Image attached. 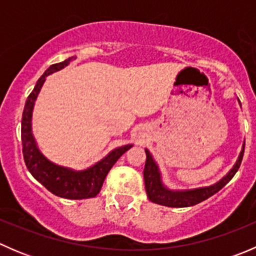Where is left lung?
I'll list each match as a JSON object with an SVG mask.
<instances>
[{
  "mask_svg": "<svg viewBox=\"0 0 256 256\" xmlns=\"http://www.w3.org/2000/svg\"><path fill=\"white\" fill-rule=\"evenodd\" d=\"M238 102L240 105L239 99ZM244 147L245 142H242V151H240L238 160L233 164V167L229 170L228 174L222 180H219L218 182L213 183L210 186L187 188V190H172V188L167 187L164 183V180H162V174L160 171L158 164H157V162L152 157L151 152L147 148H144V152H146V164H144V178L147 197H148L151 202L156 203V204L166 206V207L172 208L192 207V206H196L198 203L203 202V200H208L209 197L216 194L218 190H220L234 177V174L238 172L240 164H242V154H244Z\"/></svg>",
  "mask_w": 256,
  "mask_h": 256,
  "instance_id": "1",
  "label": "left lung"
}]
</instances>
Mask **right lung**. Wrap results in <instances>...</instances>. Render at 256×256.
<instances>
[{
	"instance_id": "right-lung-1",
	"label": "right lung",
	"mask_w": 256,
	"mask_h": 256,
	"mask_svg": "<svg viewBox=\"0 0 256 256\" xmlns=\"http://www.w3.org/2000/svg\"><path fill=\"white\" fill-rule=\"evenodd\" d=\"M74 59H76V56H70L64 62L53 64L38 79L34 89L30 94L28 99L26 100L24 110H23L22 115V124H20L22 125L20 138H22L23 157H24L26 166H27L30 174L40 184L44 186L49 192L58 196V197L66 198V200H86V198L95 197L100 192L105 177L108 176L112 167L134 144H128L116 147V148L112 150L106 156L102 157L100 161H98L96 164H92L84 170H73L70 167L54 164L40 152L32 131V116L36 100L40 95L46 78L50 74L68 66Z\"/></svg>"
}]
</instances>
